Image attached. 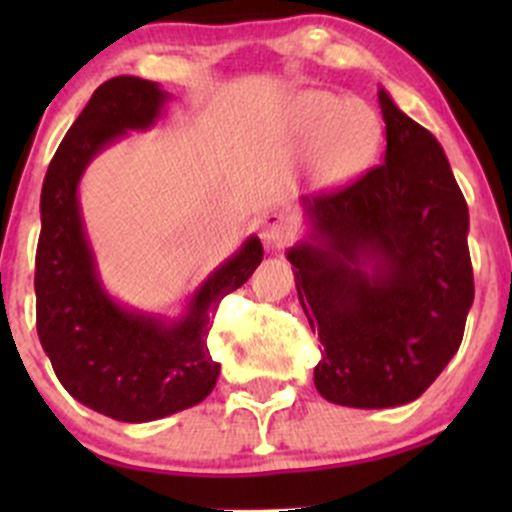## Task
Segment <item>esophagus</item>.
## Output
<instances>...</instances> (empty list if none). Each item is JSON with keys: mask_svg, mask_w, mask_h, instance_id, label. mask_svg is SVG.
I'll return each mask as SVG.
<instances>
[{"mask_svg": "<svg viewBox=\"0 0 512 512\" xmlns=\"http://www.w3.org/2000/svg\"><path fill=\"white\" fill-rule=\"evenodd\" d=\"M294 223L285 213H267L262 218L260 237L267 247H282L292 237Z\"/></svg>", "mask_w": 512, "mask_h": 512, "instance_id": "34e87169", "label": "esophagus"}]
</instances>
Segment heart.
I'll return each instance as SVG.
<instances>
[{"mask_svg":"<svg viewBox=\"0 0 512 512\" xmlns=\"http://www.w3.org/2000/svg\"><path fill=\"white\" fill-rule=\"evenodd\" d=\"M299 136L317 143V173L327 183L359 175L376 158L384 138L381 118L369 103L329 91H307L294 106Z\"/></svg>","mask_w":512,"mask_h":512,"instance_id":"obj_1","label":"heart"}]
</instances>
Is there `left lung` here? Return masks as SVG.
<instances>
[{"instance_id": "8db88e82", "label": "left lung", "mask_w": 512, "mask_h": 512, "mask_svg": "<svg viewBox=\"0 0 512 512\" xmlns=\"http://www.w3.org/2000/svg\"><path fill=\"white\" fill-rule=\"evenodd\" d=\"M384 163L349 188L299 198L287 250L322 342L314 386L352 409L416 401L458 352L473 304L468 205L441 143L384 89Z\"/></svg>"}]
</instances>
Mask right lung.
Instances as JSON below:
<instances>
[{
	"label": "right lung",
	"mask_w": 512,
	"mask_h": 512,
	"mask_svg": "<svg viewBox=\"0 0 512 512\" xmlns=\"http://www.w3.org/2000/svg\"><path fill=\"white\" fill-rule=\"evenodd\" d=\"M168 91L156 81L116 76L101 84L51 158L41 188L36 247V329L61 386L79 404L123 423H146L200 404L218 381L208 332L220 299L262 262L250 235L185 302L183 312H143L108 294L81 213L79 183L98 153L148 131Z\"/></svg>",
	"instance_id": "right-lung-1"
}]
</instances>
